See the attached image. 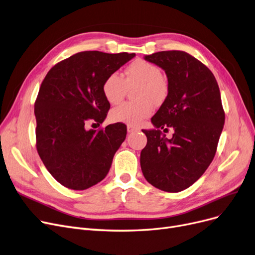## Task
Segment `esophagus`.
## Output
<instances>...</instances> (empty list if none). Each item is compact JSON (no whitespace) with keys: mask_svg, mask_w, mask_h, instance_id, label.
<instances>
[{"mask_svg":"<svg viewBox=\"0 0 255 255\" xmlns=\"http://www.w3.org/2000/svg\"><path fill=\"white\" fill-rule=\"evenodd\" d=\"M139 129L137 128V127H134V126H131V125H128L127 126V131H128V133H132V132H136V131H138Z\"/></svg>","mask_w":255,"mask_h":255,"instance_id":"obj_1","label":"esophagus"}]
</instances>
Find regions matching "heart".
Here are the masks:
<instances>
[{
	"instance_id": "obj_1",
	"label": "heart",
	"mask_w": 255,
	"mask_h": 255,
	"mask_svg": "<svg viewBox=\"0 0 255 255\" xmlns=\"http://www.w3.org/2000/svg\"><path fill=\"white\" fill-rule=\"evenodd\" d=\"M137 85L134 97L137 102H126L114 108L110 118L115 122L130 125H137L153 112V104L158 105L167 98L169 86L162 77V72L156 64L143 59H136L124 71L123 78L113 73L106 77L102 85V92L106 101L119 104L128 88Z\"/></svg>"
}]
</instances>
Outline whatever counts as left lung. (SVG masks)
<instances>
[{"instance_id": "1", "label": "left lung", "mask_w": 255, "mask_h": 255, "mask_svg": "<svg viewBox=\"0 0 255 255\" xmlns=\"http://www.w3.org/2000/svg\"><path fill=\"white\" fill-rule=\"evenodd\" d=\"M168 77V96L151 119L155 129L142 130L147 145L140 152L146 180L177 193L195 183L213 161L225 114L214 74L183 51H161L145 56ZM174 129L169 140L160 130Z\"/></svg>"}]
</instances>
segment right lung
<instances>
[{
    "mask_svg": "<svg viewBox=\"0 0 255 255\" xmlns=\"http://www.w3.org/2000/svg\"><path fill=\"white\" fill-rule=\"evenodd\" d=\"M134 56L80 52L55 64L43 79L34 104L36 149L50 174L68 189L83 191L103 180L125 140V124L99 131L85 125L103 123L110 108L103 82Z\"/></svg>",
    "mask_w": 255,
    "mask_h": 255,
    "instance_id": "obj_1",
    "label": "right lung"
}]
</instances>
